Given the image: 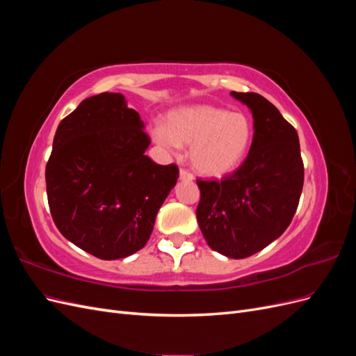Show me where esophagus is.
<instances>
[{"label":"esophagus","mask_w":356,"mask_h":356,"mask_svg":"<svg viewBox=\"0 0 356 356\" xmlns=\"http://www.w3.org/2000/svg\"><path fill=\"white\" fill-rule=\"evenodd\" d=\"M193 178H195V177H193V174H191L188 169H182L181 168V170H179V179H182V181H191Z\"/></svg>","instance_id":"1"}]
</instances>
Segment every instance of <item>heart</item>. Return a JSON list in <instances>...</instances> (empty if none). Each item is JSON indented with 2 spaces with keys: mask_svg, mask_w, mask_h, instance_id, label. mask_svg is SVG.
Wrapping results in <instances>:
<instances>
[{
  "mask_svg": "<svg viewBox=\"0 0 356 356\" xmlns=\"http://www.w3.org/2000/svg\"><path fill=\"white\" fill-rule=\"evenodd\" d=\"M153 136L170 149L190 145L193 168L207 177H222L250 152L254 124L245 113L196 105L172 111L166 124L153 127Z\"/></svg>",
  "mask_w": 356,
  "mask_h": 356,
  "instance_id": "obj_1",
  "label": "heart"
}]
</instances>
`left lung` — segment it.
Instances as JSON below:
<instances>
[{"mask_svg": "<svg viewBox=\"0 0 356 356\" xmlns=\"http://www.w3.org/2000/svg\"><path fill=\"white\" fill-rule=\"evenodd\" d=\"M232 95L252 111V144L232 174L196 179L200 190L196 217L213 251L246 258L286 230L303 190L305 165L297 131L272 102L252 92Z\"/></svg>", "mask_w": 356, "mask_h": 356, "instance_id": "8db88e82", "label": "left lung"}]
</instances>
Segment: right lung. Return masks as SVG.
I'll return each instance as SVG.
<instances>
[{"instance_id": "right-lung-1", "label": "right lung", "mask_w": 356, "mask_h": 356, "mask_svg": "<svg viewBox=\"0 0 356 356\" xmlns=\"http://www.w3.org/2000/svg\"><path fill=\"white\" fill-rule=\"evenodd\" d=\"M123 95L84 99L59 123L46 165L51 218L74 245L101 260L148 242L161 203L179 177L175 163L145 156L149 136Z\"/></svg>"}]
</instances>
